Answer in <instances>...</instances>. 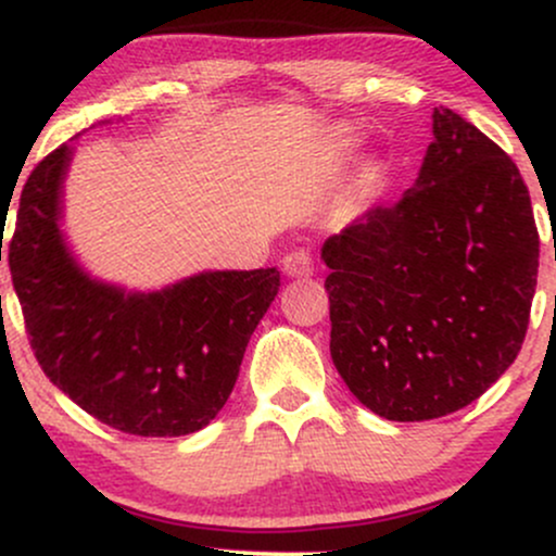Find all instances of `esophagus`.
I'll list each match as a JSON object with an SVG mask.
<instances>
[{"label": "esophagus", "instance_id": "1", "mask_svg": "<svg viewBox=\"0 0 556 556\" xmlns=\"http://www.w3.org/2000/svg\"><path fill=\"white\" fill-rule=\"evenodd\" d=\"M282 271L292 279H305L314 274V261H311V256L305 251H295L282 258Z\"/></svg>", "mask_w": 556, "mask_h": 556}]
</instances>
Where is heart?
I'll use <instances>...</instances> for the list:
<instances>
[{"instance_id": "obj_1", "label": "heart", "mask_w": 556, "mask_h": 556, "mask_svg": "<svg viewBox=\"0 0 556 556\" xmlns=\"http://www.w3.org/2000/svg\"><path fill=\"white\" fill-rule=\"evenodd\" d=\"M361 143H363L361 132L355 130V127H350V125H340V127H334V130L329 132V154H331V159H334V162H344V159L353 156L355 151L361 149ZM374 182H376L374 169L363 172V175L358 177V182H355V195H358V198L371 195Z\"/></svg>"}]
</instances>
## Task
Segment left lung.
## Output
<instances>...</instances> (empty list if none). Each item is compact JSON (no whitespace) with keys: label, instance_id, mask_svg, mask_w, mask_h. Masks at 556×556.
I'll list each match as a JSON object with an SVG mask.
<instances>
[{"label":"left lung","instance_id":"obj_1","mask_svg":"<svg viewBox=\"0 0 556 556\" xmlns=\"http://www.w3.org/2000/svg\"><path fill=\"white\" fill-rule=\"evenodd\" d=\"M410 190L324 242L331 361L387 420L450 416L518 358L539 229L518 167L452 110Z\"/></svg>","mask_w":556,"mask_h":556}]
</instances>
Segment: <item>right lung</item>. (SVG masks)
<instances>
[{"label":"right lung","instance_id":"1","mask_svg":"<svg viewBox=\"0 0 556 556\" xmlns=\"http://www.w3.org/2000/svg\"><path fill=\"white\" fill-rule=\"evenodd\" d=\"M73 156L75 146L62 143L30 172L10 242L12 287L38 366L112 429L201 431L238 381L248 340L277 298L279 271L206 269L159 290L93 277L62 227Z\"/></svg>","mask_w":556,"mask_h":556}]
</instances>
